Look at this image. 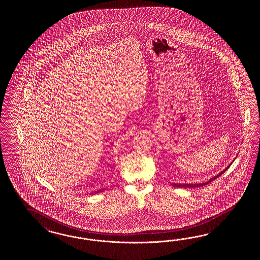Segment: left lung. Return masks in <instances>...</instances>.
I'll return each mask as SVG.
<instances>
[{"mask_svg": "<svg viewBox=\"0 0 260 260\" xmlns=\"http://www.w3.org/2000/svg\"><path fill=\"white\" fill-rule=\"evenodd\" d=\"M226 170H227V169H226ZM226 170H224V171H223V172H221L218 175L214 176L213 178L210 179L209 181L206 182V183H200V184H173V186H174V187H177V188H198V187H202V186H205V185L209 184L210 182L213 181V180H214L215 178H217L218 176H220L221 174L224 173Z\"/></svg>", "mask_w": 260, "mask_h": 260, "instance_id": "8db88e82", "label": "left lung"}]
</instances>
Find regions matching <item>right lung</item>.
<instances>
[{
  "mask_svg": "<svg viewBox=\"0 0 260 260\" xmlns=\"http://www.w3.org/2000/svg\"><path fill=\"white\" fill-rule=\"evenodd\" d=\"M103 190V189H102ZM102 190H101V189H100V190H97V191H94V192H92V194H94V193H98V192H100V191H102Z\"/></svg>",
  "mask_w": 260,
  "mask_h": 260,
  "instance_id": "right-lung-1",
  "label": "right lung"
}]
</instances>
